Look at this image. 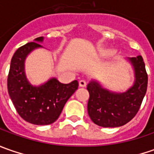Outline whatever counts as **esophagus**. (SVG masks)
<instances>
[{"label":"esophagus","instance_id":"esophagus-1","mask_svg":"<svg viewBox=\"0 0 154 154\" xmlns=\"http://www.w3.org/2000/svg\"><path fill=\"white\" fill-rule=\"evenodd\" d=\"M79 86H80V87H85V86H86V80H80V82H79Z\"/></svg>","mask_w":154,"mask_h":154}]
</instances>
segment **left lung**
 Segmentation results:
<instances>
[{
	"label": "left lung",
	"mask_w": 154,
	"mask_h": 154,
	"mask_svg": "<svg viewBox=\"0 0 154 154\" xmlns=\"http://www.w3.org/2000/svg\"><path fill=\"white\" fill-rule=\"evenodd\" d=\"M134 68L135 81L126 92L114 93L96 81L87 85L88 115L95 124L105 128L120 127L137 114L147 88V74L141 56L129 58Z\"/></svg>",
	"instance_id": "1"
}]
</instances>
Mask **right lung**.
Returning <instances> with one entry per match:
<instances>
[{"mask_svg":"<svg viewBox=\"0 0 154 154\" xmlns=\"http://www.w3.org/2000/svg\"><path fill=\"white\" fill-rule=\"evenodd\" d=\"M43 39V37L37 38L35 42L27 43L15 51L8 76V91L18 114L25 121L36 125L56 122L79 86L77 80L62 84L55 78L40 86H33L28 82L24 70L25 59L34 49L42 47L38 42Z\"/></svg>","mask_w":154,"mask_h":154,"instance_id":"add662e5","label":"right lung"}]
</instances>
